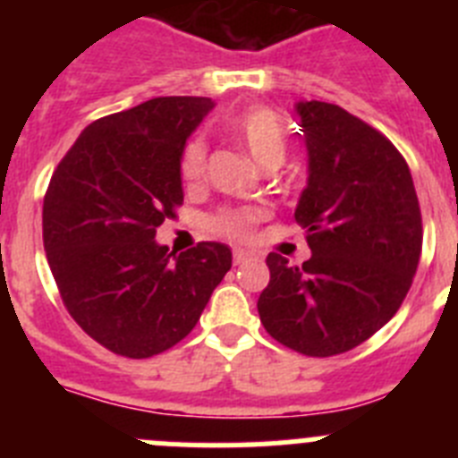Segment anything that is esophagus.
<instances>
[{"mask_svg":"<svg viewBox=\"0 0 458 458\" xmlns=\"http://www.w3.org/2000/svg\"><path fill=\"white\" fill-rule=\"evenodd\" d=\"M254 254L245 252V250H236L233 252V266H242V264H248V261H252Z\"/></svg>","mask_w":458,"mask_h":458,"instance_id":"obj_1","label":"esophagus"}]
</instances>
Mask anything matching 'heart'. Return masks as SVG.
Masks as SVG:
<instances>
[{"label":"heart","mask_w":458,"mask_h":458,"mask_svg":"<svg viewBox=\"0 0 458 458\" xmlns=\"http://www.w3.org/2000/svg\"><path fill=\"white\" fill-rule=\"evenodd\" d=\"M222 125L233 140L241 141L245 151L254 157V163L261 167L282 165L289 148V131L275 109L266 105H250L241 112L226 114ZM206 160H208V147L204 137H190L183 144L179 160V172L185 185H197L204 179ZM261 217L264 213L257 208H220L208 217V229L216 236L229 241H250Z\"/></svg>","instance_id":"b5f03b06"}]
</instances>
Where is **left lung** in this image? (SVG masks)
Returning a JSON list of instances; mask_svg holds the SVG:
<instances>
[{
    "label": "left lung",
    "instance_id": "obj_1",
    "mask_svg": "<svg viewBox=\"0 0 458 458\" xmlns=\"http://www.w3.org/2000/svg\"><path fill=\"white\" fill-rule=\"evenodd\" d=\"M310 181L295 222L311 257L270 252L257 310L266 333L310 358L346 353L402 307L422 254V213L403 156L333 103H298Z\"/></svg>",
    "mask_w": 458,
    "mask_h": 458
}]
</instances>
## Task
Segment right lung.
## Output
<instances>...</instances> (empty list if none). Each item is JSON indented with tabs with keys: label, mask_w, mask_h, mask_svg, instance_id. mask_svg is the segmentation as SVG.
I'll return each mask as SVG.
<instances>
[{
	"label": "right lung",
	"mask_w": 458,
	"mask_h": 458,
	"mask_svg": "<svg viewBox=\"0 0 458 458\" xmlns=\"http://www.w3.org/2000/svg\"><path fill=\"white\" fill-rule=\"evenodd\" d=\"M210 107L165 96L93 121L47 185L43 245L59 295L89 337L123 358L188 337L232 268L222 242L174 254L153 241L183 204L181 151Z\"/></svg>",
	"instance_id": "add662e5"
}]
</instances>
